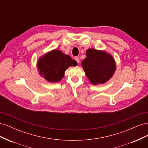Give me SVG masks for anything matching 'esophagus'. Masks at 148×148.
I'll return each instance as SVG.
<instances>
[{
    "mask_svg": "<svg viewBox=\"0 0 148 148\" xmlns=\"http://www.w3.org/2000/svg\"><path fill=\"white\" fill-rule=\"evenodd\" d=\"M75 60L77 62V63L78 64H79V57H76L75 58Z\"/></svg>",
    "mask_w": 148,
    "mask_h": 148,
    "instance_id": "obj_1",
    "label": "esophagus"
}]
</instances>
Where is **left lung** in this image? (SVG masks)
Here are the masks:
<instances>
[{"mask_svg": "<svg viewBox=\"0 0 148 148\" xmlns=\"http://www.w3.org/2000/svg\"><path fill=\"white\" fill-rule=\"evenodd\" d=\"M82 65L90 83L94 85L104 84L113 77L116 70L115 61L105 51L89 49Z\"/></svg>", "mask_w": 148, "mask_h": 148, "instance_id": "1", "label": "left lung"}]
</instances>
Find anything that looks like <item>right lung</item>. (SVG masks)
I'll return each instance as SVG.
<instances>
[{"label":"right lung","instance_id":"1","mask_svg":"<svg viewBox=\"0 0 148 148\" xmlns=\"http://www.w3.org/2000/svg\"><path fill=\"white\" fill-rule=\"evenodd\" d=\"M77 65V61L59 49L46 53L37 61L39 75L51 83L59 82L64 77L69 67Z\"/></svg>","mask_w":148,"mask_h":148}]
</instances>
